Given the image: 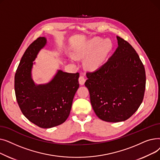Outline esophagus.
Returning a JSON list of instances; mask_svg holds the SVG:
<instances>
[{
  "label": "esophagus",
  "instance_id": "obj_1",
  "mask_svg": "<svg viewBox=\"0 0 160 160\" xmlns=\"http://www.w3.org/2000/svg\"><path fill=\"white\" fill-rule=\"evenodd\" d=\"M78 82L82 86L84 84V83L86 82V78H84V77H83V74H81L80 77H79V79H78Z\"/></svg>",
  "mask_w": 160,
  "mask_h": 160
}]
</instances>
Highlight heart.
I'll return each instance as SVG.
<instances>
[{
	"label": "heart",
	"instance_id": "b5f03b06",
	"mask_svg": "<svg viewBox=\"0 0 160 160\" xmlns=\"http://www.w3.org/2000/svg\"><path fill=\"white\" fill-rule=\"evenodd\" d=\"M112 49V43L110 39L103 40L100 38H94L76 49L74 55L77 58H83L88 56L85 65L88 69L95 71L104 63ZM70 59L75 60L72 56Z\"/></svg>",
	"mask_w": 160,
	"mask_h": 160
}]
</instances>
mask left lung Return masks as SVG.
I'll return each instance as SVG.
<instances>
[{
	"label": "left lung",
	"mask_w": 160,
	"mask_h": 160,
	"mask_svg": "<svg viewBox=\"0 0 160 160\" xmlns=\"http://www.w3.org/2000/svg\"><path fill=\"white\" fill-rule=\"evenodd\" d=\"M118 47L106 63L87 72L85 82L95 114L106 122L127 120L143 99L146 75L144 65L132 45L117 36Z\"/></svg>",
	"instance_id": "8db88e82"
}]
</instances>
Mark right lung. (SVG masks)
<instances>
[{
    "instance_id": "right-lung-1",
    "label": "right lung",
    "mask_w": 160,
    "mask_h": 160,
    "mask_svg": "<svg viewBox=\"0 0 160 160\" xmlns=\"http://www.w3.org/2000/svg\"><path fill=\"white\" fill-rule=\"evenodd\" d=\"M38 38L24 53L15 75L17 101L23 115L40 128H50L63 123L69 115L74 96L79 88V73L58 70L48 83L36 84L32 77L33 62L47 45Z\"/></svg>"
}]
</instances>
